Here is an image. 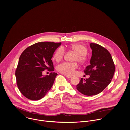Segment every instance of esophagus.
Listing matches in <instances>:
<instances>
[{"label":"esophagus","mask_w":130,"mask_h":130,"mask_svg":"<svg viewBox=\"0 0 130 130\" xmlns=\"http://www.w3.org/2000/svg\"><path fill=\"white\" fill-rule=\"evenodd\" d=\"M64 75L65 76H66L67 78H70L71 77V75H66V74H64Z\"/></svg>","instance_id":"1"}]
</instances>
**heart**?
<instances>
[{"mask_svg": "<svg viewBox=\"0 0 130 130\" xmlns=\"http://www.w3.org/2000/svg\"><path fill=\"white\" fill-rule=\"evenodd\" d=\"M70 49L75 52V54L73 57V61H78L80 63H84L87 60V49L84 45L79 43H74L70 46ZM65 53V49L63 47H59L56 51L54 54V58L56 61H60L63 58ZM78 67L76 62H64L58 65L57 70L63 74L66 75L73 74L75 70Z\"/></svg>", "mask_w": 130, "mask_h": 130, "instance_id": "1", "label": "heart"}]
</instances>
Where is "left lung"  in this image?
Here are the masks:
<instances>
[{"label": "left lung", "instance_id": "1", "mask_svg": "<svg viewBox=\"0 0 130 130\" xmlns=\"http://www.w3.org/2000/svg\"><path fill=\"white\" fill-rule=\"evenodd\" d=\"M92 55L90 65L84 70L89 78H81L77 90L86 96H93L102 92L110 83L115 71V65L108 51L101 45L90 43Z\"/></svg>", "mask_w": 130, "mask_h": 130}]
</instances>
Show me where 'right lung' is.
<instances>
[{"label": "right lung", "mask_w": 130, "mask_h": 130, "mask_svg": "<svg viewBox=\"0 0 130 130\" xmlns=\"http://www.w3.org/2000/svg\"><path fill=\"white\" fill-rule=\"evenodd\" d=\"M61 42H41L26 48L21 54L15 70L17 85L26 98L38 100L51 89L57 75L51 72L43 76L42 71L54 70L51 59Z\"/></svg>", "instance_id": "right-lung-1"}]
</instances>
